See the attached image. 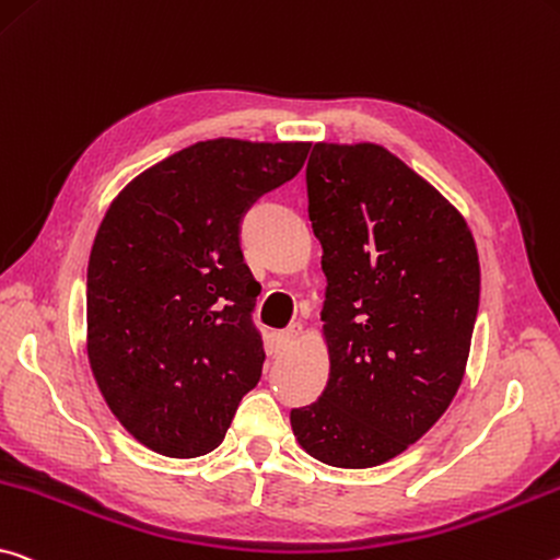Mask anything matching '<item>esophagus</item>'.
I'll return each instance as SVG.
<instances>
[{
	"instance_id": "esophagus-1",
	"label": "esophagus",
	"mask_w": 560,
	"mask_h": 560,
	"mask_svg": "<svg viewBox=\"0 0 560 560\" xmlns=\"http://www.w3.org/2000/svg\"><path fill=\"white\" fill-rule=\"evenodd\" d=\"M301 336V324L299 322H294V324H289L287 328H283V331L279 334V343L281 346H291L294 343L296 339Z\"/></svg>"
}]
</instances>
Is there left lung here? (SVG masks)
Segmentation results:
<instances>
[{
    "instance_id": "8db88e82",
    "label": "left lung",
    "mask_w": 560,
    "mask_h": 560,
    "mask_svg": "<svg viewBox=\"0 0 560 560\" xmlns=\"http://www.w3.org/2000/svg\"><path fill=\"white\" fill-rule=\"evenodd\" d=\"M308 219L322 242L331 374L291 408L301 448L369 468L419 441L464 378L481 269L464 217L376 144H314Z\"/></svg>"
}]
</instances>
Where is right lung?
Returning a JSON list of instances; mask_svg holds the SVG:
<instances>
[{"label": "right lung", "instance_id": "obj_1", "mask_svg": "<svg viewBox=\"0 0 560 560\" xmlns=\"http://www.w3.org/2000/svg\"><path fill=\"white\" fill-rule=\"evenodd\" d=\"M308 149L199 141L139 174L106 211L86 269L89 363L112 413L156 454H209L259 384L261 287L242 221L294 179Z\"/></svg>", "mask_w": 560, "mask_h": 560}]
</instances>
